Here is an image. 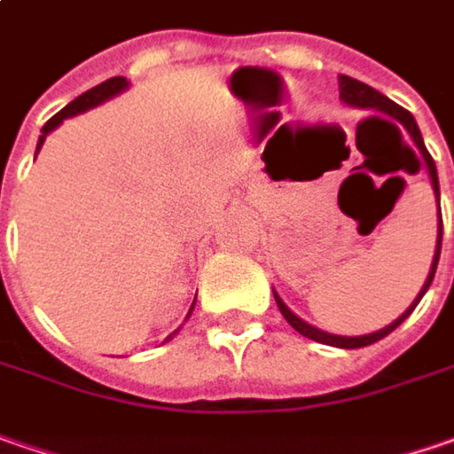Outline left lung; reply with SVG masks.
I'll return each mask as SVG.
<instances>
[{"mask_svg": "<svg viewBox=\"0 0 454 454\" xmlns=\"http://www.w3.org/2000/svg\"><path fill=\"white\" fill-rule=\"evenodd\" d=\"M338 89H340V101H343L345 106H356V109H376L379 114H384L388 119L395 121L394 129H404L406 134H409V139L414 142V147L422 152V160L424 165H427V172H429V183H432V190H434V198H437V206H440V180H437V168H434V160L429 157V152L424 147V139H422V131L417 127V119L409 114L406 109H402L399 104H394L391 98H386L384 93H379L376 89H371V86H365L361 81H356V78H350V75H338ZM384 121V119H381ZM400 127L396 128L395 124ZM390 124V121H386ZM440 248H442V213H440V218H437V247H434V256H432V266H429V274H427V282L419 289V294H417V300L411 302V305L406 307L404 312L394 320V323H388L381 330H376V333H368V335H333V333H325V330H320V327L309 325L305 323L302 317H297L289 307L285 305V300L274 292V300H277V307H279V312L285 315V320L289 325L294 327L300 335H305L309 340H317V343H325V345H335V348H364V345L376 343V340H381L386 338L388 333H394L396 327L404 323L406 317L414 312V307L419 305V300L424 297V292L429 289L432 285V279H434V271H437V262H440Z\"/></svg>", "mask_w": 454, "mask_h": 454, "instance_id": "1", "label": "left lung"}]
</instances>
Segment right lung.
I'll list each match as a JSON object with an SVG mask.
<instances>
[{"instance_id":"obj_1","label":"right lung","mask_w":454,"mask_h":454,"mask_svg":"<svg viewBox=\"0 0 454 454\" xmlns=\"http://www.w3.org/2000/svg\"><path fill=\"white\" fill-rule=\"evenodd\" d=\"M129 89V81L124 78V75H116V78H109V81H104V83H98L96 89L86 90V93H81L78 98H73L68 106L63 111H58L52 119H50L48 124L43 127V134H40V139H37V149H35V157H37V152H40V147H43V142L48 139V134L52 131V129H58L66 119H70V116H78V114H83V111L89 109H96V106H101L104 101H109V98H114V96H119V93H124V90ZM192 307H195V300H192ZM192 307H190V312H192ZM188 312V317H190ZM177 333V330H175ZM172 333V335H175ZM172 335H168V340L172 338Z\"/></svg>"}]
</instances>
